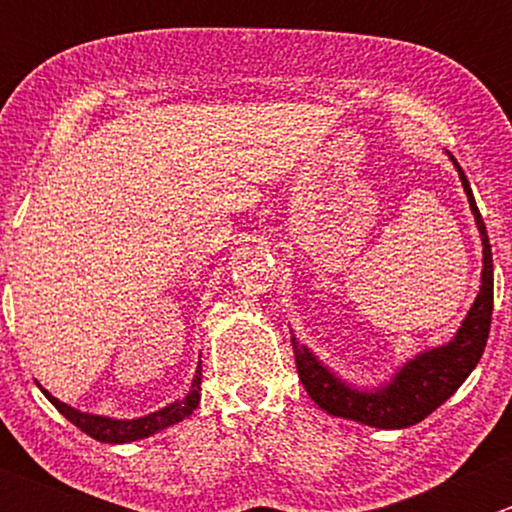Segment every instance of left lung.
Returning <instances> with one entry per match:
<instances>
[{
  "mask_svg": "<svg viewBox=\"0 0 512 512\" xmlns=\"http://www.w3.org/2000/svg\"><path fill=\"white\" fill-rule=\"evenodd\" d=\"M448 158L458 170L480 232V245H483V270H480L476 299L463 317L461 327L446 344L414 354L391 374V379L381 381L379 386L349 384L292 334L299 381L314 404L327 414L374 428H409L446 404L483 356L490 332V314H493V252H490L488 232L478 213L471 183L456 158Z\"/></svg>",
  "mask_w": 512,
  "mask_h": 512,
  "instance_id": "1",
  "label": "left lung"
}]
</instances>
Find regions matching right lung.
Returning <instances> with one entry per match:
<instances>
[{
    "instance_id": "1",
    "label": "right lung",
    "mask_w": 512,
    "mask_h": 512,
    "mask_svg": "<svg viewBox=\"0 0 512 512\" xmlns=\"http://www.w3.org/2000/svg\"><path fill=\"white\" fill-rule=\"evenodd\" d=\"M203 366L198 364L195 369L193 381H190L188 394L175 399L173 404L163 406V409L153 411V414L141 416V418H111V416H98V414H86V411L74 409V406L64 404L56 396H51L44 386L36 381V386L41 389V394L51 401V404L59 409L61 416L69 418L76 428L86 433V436L96 438L101 443H131V441H141V438L153 436V433L163 431V428L173 426V423H180L183 418H188L198 409L200 404V384H203Z\"/></svg>"
}]
</instances>
